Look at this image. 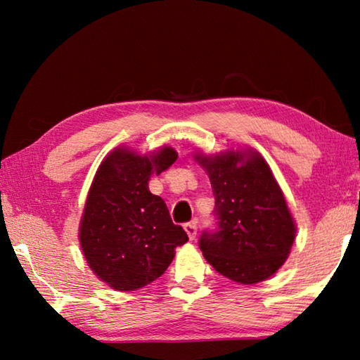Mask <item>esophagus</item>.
<instances>
[{
    "label": "esophagus",
    "mask_w": 360,
    "mask_h": 360,
    "mask_svg": "<svg viewBox=\"0 0 360 360\" xmlns=\"http://www.w3.org/2000/svg\"><path fill=\"white\" fill-rule=\"evenodd\" d=\"M184 230L187 231L188 238H191V240H193L195 236H197V224H195V222H186Z\"/></svg>",
    "instance_id": "34e87169"
}]
</instances>
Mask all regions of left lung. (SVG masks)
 Here are the masks:
<instances>
[{"mask_svg":"<svg viewBox=\"0 0 360 360\" xmlns=\"http://www.w3.org/2000/svg\"><path fill=\"white\" fill-rule=\"evenodd\" d=\"M195 158L208 172L216 200V229L203 230L198 241L205 259L235 283L270 278L288 259L295 225L266 162L251 154L240 165L235 152Z\"/></svg>","mask_w":360,"mask_h":360,"instance_id":"obj_1","label":"left lung"}]
</instances>
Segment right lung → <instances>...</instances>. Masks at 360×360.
Wrapping results in <instances>:
<instances>
[{
	"mask_svg": "<svg viewBox=\"0 0 360 360\" xmlns=\"http://www.w3.org/2000/svg\"><path fill=\"white\" fill-rule=\"evenodd\" d=\"M178 158L163 148L141 157L125 149L108 155L95 174L79 240L89 266L115 290H135L167 271L174 249L188 240L163 200L149 192L152 174Z\"/></svg>",
	"mask_w": 360,
	"mask_h": 360,
	"instance_id": "1",
	"label": "right lung"
}]
</instances>
